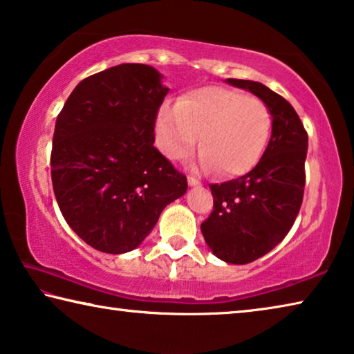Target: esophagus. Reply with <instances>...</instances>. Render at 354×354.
<instances>
[{
	"label": "esophagus",
	"instance_id": "34e87169",
	"mask_svg": "<svg viewBox=\"0 0 354 354\" xmlns=\"http://www.w3.org/2000/svg\"><path fill=\"white\" fill-rule=\"evenodd\" d=\"M188 185H189V187H201V182H199L196 177L189 176V177H188Z\"/></svg>",
	"mask_w": 354,
	"mask_h": 354
}]
</instances>
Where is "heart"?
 I'll return each instance as SVG.
<instances>
[{
	"instance_id": "obj_1",
	"label": "heart",
	"mask_w": 354,
	"mask_h": 354,
	"mask_svg": "<svg viewBox=\"0 0 354 354\" xmlns=\"http://www.w3.org/2000/svg\"><path fill=\"white\" fill-rule=\"evenodd\" d=\"M271 122L270 108L260 98L205 86L160 108L156 142L171 160H185L194 152L201 135L202 169L235 177L257 165L268 144Z\"/></svg>"
}]
</instances>
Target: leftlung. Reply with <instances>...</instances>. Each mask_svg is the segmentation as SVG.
<instances>
[{
  "mask_svg": "<svg viewBox=\"0 0 354 354\" xmlns=\"http://www.w3.org/2000/svg\"><path fill=\"white\" fill-rule=\"evenodd\" d=\"M227 83L251 91L270 108L268 146L256 167L221 185H210L213 212L201 224L207 245L224 262L249 263L270 252L292 229L303 204L308 131L286 98L249 80Z\"/></svg>",
  "mask_w": 354,
  "mask_h": 354,
  "instance_id": "left-lung-1",
  "label": "left lung"
}]
</instances>
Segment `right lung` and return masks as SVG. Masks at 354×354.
I'll return each mask as SVG.
<instances>
[{"instance_id": "obj_1", "label": "right lung", "mask_w": 354, "mask_h": 354, "mask_svg": "<svg viewBox=\"0 0 354 354\" xmlns=\"http://www.w3.org/2000/svg\"><path fill=\"white\" fill-rule=\"evenodd\" d=\"M146 64H120L84 78L57 114L51 182L64 219L97 251L138 248L163 208L187 193L155 142L167 94Z\"/></svg>"}]
</instances>
